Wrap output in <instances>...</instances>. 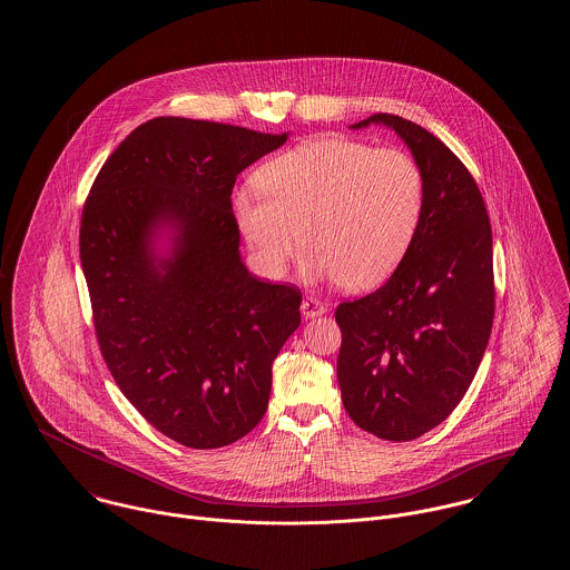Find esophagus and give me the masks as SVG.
Wrapping results in <instances>:
<instances>
[{
    "mask_svg": "<svg viewBox=\"0 0 570 570\" xmlns=\"http://www.w3.org/2000/svg\"><path fill=\"white\" fill-rule=\"evenodd\" d=\"M301 312H303L305 318L321 316V314H325L326 312L325 303L318 301V298L305 297L303 298V303H301Z\"/></svg>",
    "mask_w": 570,
    "mask_h": 570,
    "instance_id": "esophagus-1",
    "label": "esophagus"
}]
</instances>
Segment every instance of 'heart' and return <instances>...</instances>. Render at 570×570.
I'll return each instance as SVG.
<instances>
[{
	"mask_svg": "<svg viewBox=\"0 0 570 570\" xmlns=\"http://www.w3.org/2000/svg\"><path fill=\"white\" fill-rule=\"evenodd\" d=\"M258 181L266 194L239 191L233 207L263 272L284 275L307 242L305 272L353 293L400 269L425 212L421 164L354 138L307 140L267 164Z\"/></svg>",
	"mask_w": 570,
	"mask_h": 570,
	"instance_id": "heart-1",
	"label": "heart"
}]
</instances>
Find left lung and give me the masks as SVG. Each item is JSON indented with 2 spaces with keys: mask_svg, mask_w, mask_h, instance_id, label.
<instances>
[{
  "mask_svg": "<svg viewBox=\"0 0 570 570\" xmlns=\"http://www.w3.org/2000/svg\"><path fill=\"white\" fill-rule=\"evenodd\" d=\"M370 124L393 128L421 164L425 212L400 269L379 291L337 305V382L361 430L406 442L458 407L488 348L491 224L474 177L440 138L389 112L353 128Z\"/></svg>",
  "mask_w": 570,
  "mask_h": 570,
  "instance_id": "1",
  "label": "left lung"
}]
</instances>
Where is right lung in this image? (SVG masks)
<instances>
[{
	"mask_svg": "<svg viewBox=\"0 0 570 570\" xmlns=\"http://www.w3.org/2000/svg\"><path fill=\"white\" fill-rule=\"evenodd\" d=\"M286 135L156 117L126 136L82 205L79 252L110 376L158 432L190 449L249 434L269 406L273 358L301 291L261 282L239 256L237 175ZM178 228L170 259L150 235Z\"/></svg>",
	"mask_w": 570,
	"mask_h": 570,
	"instance_id": "right-lung-1",
	"label": "right lung"
}]
</instances>
